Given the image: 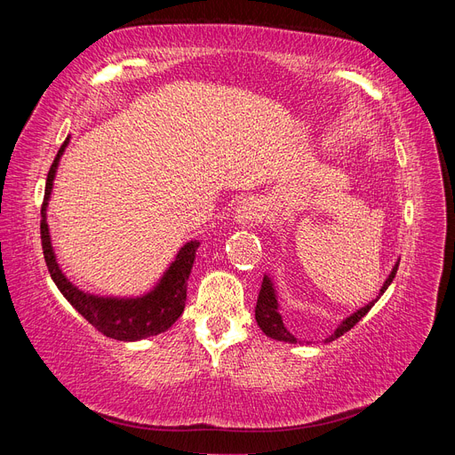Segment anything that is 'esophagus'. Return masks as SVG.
Masks as SVG:
<instances>
[{
    "label": "esophagus",
    "instance_id": "obj_1",
    "mask_svg": "<svg viewBox=\"0 0 455 455\" xmlns=\"http://www.w3.org/2000/svg\"><path fill=\"white\" fill-rule=\"evenodd\" d=\"M266 216V206L261 204L258 199H244L235 211V222L239 226H254L258 222H261Z\"/></svg>",
    "mask_w": 455,
    "mask_h": 455
}]
</instances>
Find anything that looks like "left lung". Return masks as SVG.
<instances>
[{
    "label": "left lung",
    "instance_id": "obj_1",
    "mask_svg": "<svg viewBox=\"0 0 455 455\" xmlns=\"http://www.w3.org/2000/svg\"><path fill=\"white\" fill-rule=\"evenodd\" d=\"M398 261H401V259H396V264L393 266V269H391V273H389V277L385 279L379 294H378L374 299H371L370 304H366L364 307L356 309L355 313H351L349 316H346V319H343V321L338 324V328L334 330V332L330 334L328 338H324V343L334 341V339H338L339 336L349 332V330H351L356 323H359L371 307H374L376 301L381 298V294H383L385 291H387L389 284L393 283L395 275H396V269H398ZM256 323H258V326L261 328V332H264V334H266L267 338H271V339L286 341V343H298V338H296V336L291 332V330H288V328L284 326V323H283V316H281V313H279L277 291H275V284H273L269 275H264V283H261L259 294H258V301H256ZM307 343H311V341H307Z\"/></svg>",
    "mask_w": 455,
    "mask_h": 455
}]
</instances>
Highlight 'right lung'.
I'll return each instance as SVG.
<instances>
[{
  "label": "right lung",
  "instance_id": "1",
  "mask_svg": "<svg viewBox=\"0 0 455 455\" xmlns=\"http://www.w3.org/2000/svg\"><path fill=\"white\" fill-rule=\"evenodd\" d=\"M68 142H70V136L64 140L57 157H54L51 164L45 184V197L44 204H41V246H44V256L51 273V279L59 286L62 296L76 307V311L104 336L119 341H139L149 336H157L164 332V330H169L184 311L188 279L191 267H194L199 241L186 243L182 249L178 251L174 261L167 267V271L163 273L159 283L142 296L114 298L96 296L85 291H79V288L66 277L59 266L57 256H54L52 251L47 226V206L52 191V180L54 176H57L59 163Z\"/></svg>",
  "mask_w": 455,
  "mask_h": 455
}]
</instances>
